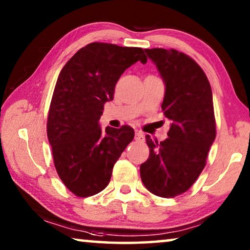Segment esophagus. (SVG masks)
I'll use <instances>...</instances> for the list:
<instances>
[{
  "instance_id": "34e87169",
  "label": "esophagus",
  "mask_w": 250,
  "mask_h": 250,
  "mask_svg": "<svg viewBox=\"0 0 250 250\" xmlns=\"http://www.w3.org/2000/svg\"><path fill=\"white\" fill-rule=\"evenodd\" d=\"M143 139H145L143 133L140 132V131H137V132H135V140H143Z\"/></svg>"
}]
</instances>
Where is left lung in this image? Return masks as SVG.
<instances>
[{"label":"left lung","instance_id":"1","mask_svg":"<svg viewBox=\"0 0 250 250\" xmlns=\"http://www.w3.org/2000/svg\"><path fill=\"white\" fill-rule=\"evenodd\" d=\"M166 84L162 104L172 121L167 139L146 135L150 155L140 167L147 191L174 197L191 188L205 167L216 137L213 94L208 79L191 57L175 49H145Z\"/></svg>","mask_w":250,"mask_h":250}]
</instances>
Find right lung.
I'll return each mask as SVG.
<instances>
[{
  "mask_svg": "<svg viewBox=\"0 0 250 250\" xmlns=\"http://www.w3.org/2000/svg\"><path fill=\"white\" fill-rule=\"evenodd\" d=\"M140 61L145 50L107 43L80 48L59 73L50 103L47 137L59 177L79 197L98 194L111 179L112 168L134 130L101 128L104 105L126 68Z\"/></svg>",
  "mask_w": 250,
  "mask_h": 250,
  "instance_id": "1",
  "label": "right lung"
}]
</instances>
